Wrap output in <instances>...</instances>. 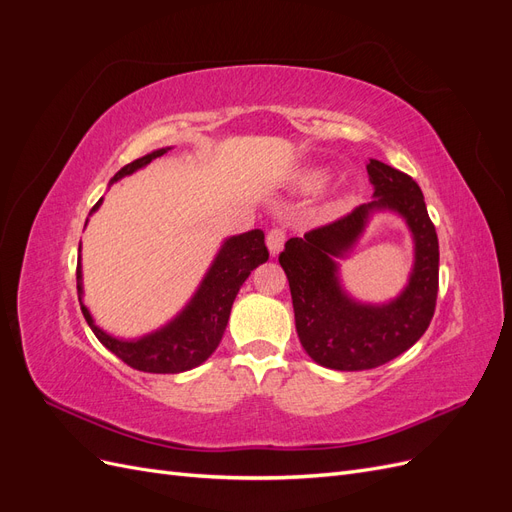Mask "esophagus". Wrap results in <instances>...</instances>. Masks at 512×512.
I'll return each instance as SVG.
<instances>
[{
    "label": "esophagus",
    "mask_w": 512,
    "mask_h": 512,
    "mask_svg": "<svg viewBox=\"0 0 512 512\" xmlns=\"http://www.w3.org/2000/svg\"><path fill=\"white\" fill-rule=\"evenodd\" d=\"M284 243H286V230L284 228H271L267 232V247H269V252L273 256H277V254L282 252Z\"/></svg>",
    "instance_id": "obj_1"
}]
</instances>
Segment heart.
<instances>
[{"label":"heart","mask_w":512,"mask_h":512,"mask_svg":"<svg viewBox=\"0 0 512 512\" xmlns=\"http://www.w3.org/2000/svg\"><path fill=\"white\" fill-rule=\"evenodd\" d=\"M324 179H327V177H324V173H320V170H312V173H307L303 177L301 183H303L305 190H318L320 185L324 183Z\"/></svg>","instance_id":"heart-1"}]
</instances>
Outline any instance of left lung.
I'll list each match as a JSON object with an SVG mask.
<instances>
[{"mask_svg":"<svg viewBox=\"0 0 512 512\" xmlns=\"http://www.w3.org/2000/svg\"><path fill=\"white\" fill-rule=\"evenodd\" d=\"M367 175L376 196L371 203L288 239L280 254L301 346L316 363L339 371L374 369L406 352L427 331L438 299V235L421 188L410 175L378 160H369ZM378 208L405 215L415 237V269L395 302L361 306L341 292L332 256L358 238L368 213Z\"/></svg>","mask_w":512,"mask_h":512,"instance_id":"obj_1","label":"left lung"}]
</instances>
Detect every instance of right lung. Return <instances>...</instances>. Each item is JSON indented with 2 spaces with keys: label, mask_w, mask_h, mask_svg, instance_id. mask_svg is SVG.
Segmentation results:
<instances>
[{
  "label": "right lung",
  "mask_w": 512,
  "mask_h": 512,
  "mask_svg": "<svg viewBox=\"0 0 512 512\" xmlns=\"http://www.w3.org/2000/svg\"><path fill=\"white\" fill-rule=\"evenodd\" d=\"M166 151L168 147L147 153V156L126 164L113 177V181L143 168L151 160L164 156ZM100 203L102 198L91 209V213L100 207ZM267 260L269 250L262 230H250L239 237H230L222 245L203 284H200L194 299L185 305L183 312L173 322H168L164 329L143 339H136V342H123V339H115L96 327L94 318H91L89 309L81 299V262L76 265V290H79L83 316L102 346H106L132 369L147 371V374H179V371H188L207 361L211 352L218 348L230 318L232 301H235L239 288L247 280V275Z\"/></svg>",
  "instance_id": "right-lung-1"
}]
</instances>
